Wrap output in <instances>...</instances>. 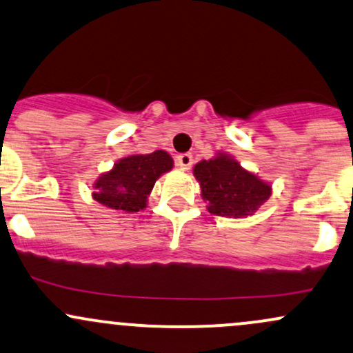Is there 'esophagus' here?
Returning <instances> with one entry per match:
<instances>
[{
  "label": "esophagus",
  "instance_id": "34e87169",
  "mask_svg": "<svg viewBox=\"0 0 353 353\" xmlns=\"http://www.w3.org/2000/svg\"><path fill=\"white\" fill-rule=\"evenodd\" d=\"M176 165L183 170H189L192 165V156L191 154H179L176 157Z\"/></svg>",
  "mask_w": 353,
  "mask_h": 353
}]
</instances>
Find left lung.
<instances>
[{
    "label": "left lung",
    "mask_w": 353,
    "mask_h": 353,
    "mask_svg": "<svg viewBox=\"0 0 353 353\" xmlns=\"http://www.w3.org/2000/svg\"><path fill=\"white\" fill-rule=\"evenodd\" d=\"M201 197L211 214L241 219L258 211L270 199L273 188L258 174L243 168L231 154L218 152L199 161L192 169Z\"/></svg>",
    "instance_id": "1"
}]
</instances>
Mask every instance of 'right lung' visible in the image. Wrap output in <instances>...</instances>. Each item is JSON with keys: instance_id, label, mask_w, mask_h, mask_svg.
Wrapping results in <instances>:
<instances>
[{"instance_id": "right-lung-1", "label": "right lung", "mask_w": 353, "mask_h": 353, "mask_svg": "<svg viewBox=\"0 0 353 353\" xmlns=\"http://www.w3.org/2000/svg\"><path fill=\"white\" fill-rule=\"evenodd\" d=\"M172 168L174 161L165 150L130 154L97 177L92 184V197L108 209L139 212L147 208L156 181Z\"/></svg>"}]
</instances>
